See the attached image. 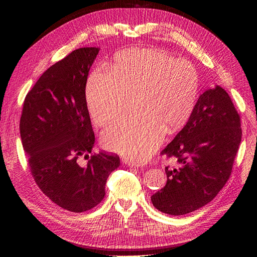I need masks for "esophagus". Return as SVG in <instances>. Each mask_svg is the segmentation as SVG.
<instances>
[{"label":"esophagus","mask_w":257,"mask_h":257,"mask_svg":"<svg viewBox=\"0 0 257 257\" xmlns=\"http://www.w3.org/2000/svg\"><path fill=\"white\" fill-rule=\"evenodd\" d=\"M124 163H125V164L126 165H128L130 167H138V164H137V163L136 162H133V161H131V160H124Z\"/></svg>","instance_id":"1"}]
</instances>
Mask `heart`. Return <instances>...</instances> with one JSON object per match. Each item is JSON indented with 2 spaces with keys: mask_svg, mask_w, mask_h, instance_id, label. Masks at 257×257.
Instances as JSON below:
<instances>
[{
  "mask_svg": "<svg viewBox=\"0 0 257 257\" xmlns=\"http://www.w3.org/2000/svg\"><path fill=\"white\" fill-rule=\"evenodd\" d=\"M106 67L108 72H93L85 85L91 118L97 126L106 125L135 95L138 111L114 121L104 132L103 144L130 160H146L165 131L176 132L190 118L199 91L197 69L157 48L121 51Z\"/></svg>",
  "mask_w": 257,
  "mask_h": 257,
  "instance_id": "1",
  "label": "heart"
}]
</instances>
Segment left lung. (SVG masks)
Wrapping results in <instances>:
<instances>
[{
  "label": "left lung",
  "mask_w": 257,
  "mask_h": 257,
  "mask_svg": "<svg viewBox=\"0 0 257 257\" xmlns=\"http://www.w3.org/2000/svg\"><path fill=\"white\" fill-rule=\"evenodd\" d=\"M242 137L240 115L224 89L201 94L189 121L161 155L176 160L165 167L167 182L151 196L170 215L195 211L210 203L229 179Z\"/></svg>",
  "instance_id": "left-lung-1"
}]
</instances>
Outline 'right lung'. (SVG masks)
<instances>
[{"instance_id":"obj_1","label":"right lung","mask_w":257,"mask_h":257,"mask_svg":"<svg viewBox=\"0 0 257 257\" xmlns=\"http://www.w3.org/2000/svg\"><path fill=\"white\" fill-rule=\"evenodd\" d=\"M98 51L76 49L50 66L28 92L20 118L21 142L34 181L54 204L76 213L103 200L107 178L120 166L116 154L92 153L95 136L85 85ZM82 155L87 167L76 162Z\"/></svg>"}]
</instances>
